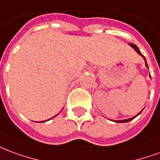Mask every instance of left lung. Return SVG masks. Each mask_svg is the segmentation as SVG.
Returning <instances> with one entry per match:
<instances>
[{"label": "left lung", "instance_id": "obj_1", "mask_svg": "<svg viewBox=\"0 0 160 160\" xmlns=\"http://www.w3.org/2000/svg\"><path fill=\"white\" fill-rule=\"evenodd\" d=\"M129 45H130L131 47H132V48H133V49H134L135 51H136V52H137V53H138V54H140V55H141V56H142L143 58H144V60H145V61H146V68H148V66H147V63H146V58H145V56H144V55H143L142 53H141V52H140V51H139V49H138V47H137V46H136V45H134V44H131V43H129ZM141 112H142V111H141ZM141 112H138V114L136 115V116H134V117H132V118H131V119H123V120H114V121H115V122H117V123H125V122H129V121H131V120H132V119H134V118H136V117H137V116H138V115L140 114V113H141Z\"/></svg>", "mask_w": 160, "mask_h": 160}]
</instances>
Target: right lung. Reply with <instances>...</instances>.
<instances>
[{
    "label": "right lung",
    "instance_id": "add662e5",
    "mask_svg": "<svg viewBox=\"0 0 160 160\" xmlns=\"http://www.w3.org/2000/svg\"><path fill=\"white\" fill-rule=\"evenodd\" d=\"M53 117H55V116H53ZM53 118H51V119H53ZM48 120H50V119H48ZM48 120H44V121H41V122H46V121H48Z\"/></svg>",
    "mask_w": 160,
    "mask_h": 160
}]
</instances>
